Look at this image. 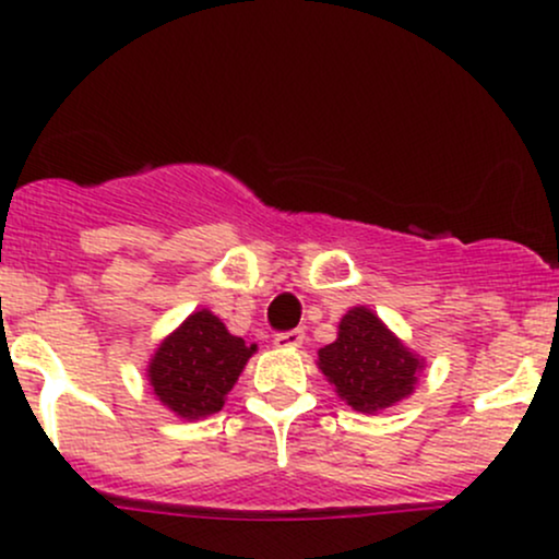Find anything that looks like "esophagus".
Masks as SVG:
<instances>
[{
  "label": "esophagus",
  "instance_id": "obj_1",
  "mask_svg": "<svg viewBox=\"0 0 559 559\" xmlns=\"http://www.w3.org/2000/svg\"><path fill=\"white\" fill-rule=\"evenodd\" d=\"M305 342V331L294 329V331H281L275 333V346H286V349H297Z\"/></svg>",
  "mask_w": 559,
  "mask_h": 559
}]
</instances>
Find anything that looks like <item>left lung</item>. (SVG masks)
Returning <instances> with one entry per match:
<instances>
[{"mask_svg": "<svg viewBox=\"0 0 559 559\" xmlns=\"http://www.w3.org/2000/svg\"><path fill=\"white\" fill-rule=\"evenodd\" d=\"M318 360L336 394L360 413H376L404 400L423 368L418 357L365 307L346 312L338 323V338L318 352Z\"/></svg>", "mask_w": 559, "mask_h": 559, "instance_id": "1", "label": "left lung"}]
</instances>
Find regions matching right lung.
<instances>
[{
    "label": "right lung",
    "mask_w": 559,
    "mask_h": 559,
    "mask_svg": "<svg viewBox=\"0 0 559 559\" xmlns=\"http://www.w3.org/2000/svg\"><path fill=\"white\" fill-rule=\"evenodd\" d=\"M252 352L254 344L230 336L213 312L199 310L159 344L150 362V383L176 415L204 418L226 404Z\"/></svg>",
    "instance_id": "right-lung-1"
}]
</instances>
